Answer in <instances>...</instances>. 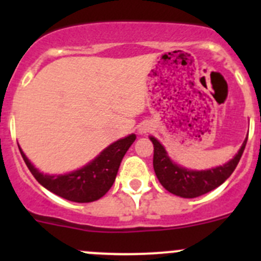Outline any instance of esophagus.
I'll list each match as a JSON object with an SVG mask.
<instances>
[{
	"label": "esophagus",
	"instance_id": "obj_1",
	"mask_svg": "<svg viewBox=\"0 0 261 261\" xmlns=\"http://www.w3.org/2000/svg\"><path fill=\"white\" fill-rule=\"evenodd\" d=\"M147 131H149V127H146V126H143L140 128V133H147Z\"/></svg>",
	"mask_w": 261,
	"mask_h": 261
}]
</instances>
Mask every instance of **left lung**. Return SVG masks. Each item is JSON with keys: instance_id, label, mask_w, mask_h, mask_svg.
<instances>
[{"instance_id": "1", "label": "left lung", "mask_w": 261, "mask_h": 261, "mask_svg": "<svg viewBox=\"0 0 261 261\" xmlns=\"http://www.w3.org/2000/svg\"><path fill=\"white\" fill-rule=\"evenodd\" d=\"M154 145V165L155 174L160 184L170 193L183 198H196V197L206 194L217 188L233 173L241 159L247 138L245 139L243 146L238 154L226 164L213 168L208 170H189L173 163L168 156L164 146L155 138L150 136Z\"/></svg>"}]
</instances>
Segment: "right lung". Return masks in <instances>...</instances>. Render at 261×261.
Segmentation results:
<instances>
[{"instance_id": "add662e5", "label": "right lung", "mask_w": 261, "mask_h": 261, "mask_svg": "<svg viewBox=\"0 0 261 261\" xmlns=\"http://www.w3.org/2000/svg\"><path fill=\"white\" fill-rule=\"evenodd\" d=\"M134 134L115 141L86 167L64 175H49L39 172L20 149L21 156L31 174L43 187L62 198L78 203H88L103 197L117 175L123 155L133 145Z\"/></svg>"}]
</instances>
